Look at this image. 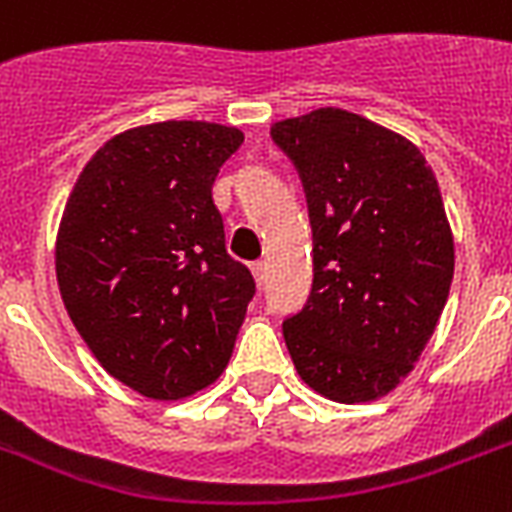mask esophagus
<instances>
[{"label": "esophagus", "instance_id": "esophagus-1", "mask_svg": "<svg viewBox=\"0 0 512 512\" xmlns=\"http://www.w3.org/2000/svg\"><path fill=\"white\" fill-rule=\"evenodd\" d=\"M265 273H268V265H265L263 260H257V263H252V276H255L257 284H263Z\"/></svg>", "mask_w": 512, "mask_h": 512}]
</instances>
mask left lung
I'll use <instances>...</instances> for the list:
<instances>
[{
	"mask_svg": "<svg viewBox=\"0 0 512 512\" xmlns=\"http://www.w3.org/2000/svg\"><path fill=\"white\" fill-rule=\"evenodd\" d=\"M313 228V289L284 340L308 388L337 404L388 396L420 361L454 276L438 180L412 140L342 108L271 127Z\"/></svg>",
	"mask_w": 512,
	"mask_h": 512,
	"instance_id": "left-lung-1",
	"label": "left lung"
}]
</instances>
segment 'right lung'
I'll return each instance as SVG.
<instances>
[{"label":"right lung","instance_id":"add662e5","mask_svg":"<svg viewBox=\"0 0 512 512\" xmlns=\"http://www.w3.org/2000/svg\"><path fill=\"white\" fill-rule=\"evenodd\" d=\"M241 143L215 122L132 127L95 151L66 201L63 305L100 366L140 396L188 398L231 361L255 279L225 252L212 183Z\"/></svg>","mask_w":512,"mask_h":512}]
</instances>
